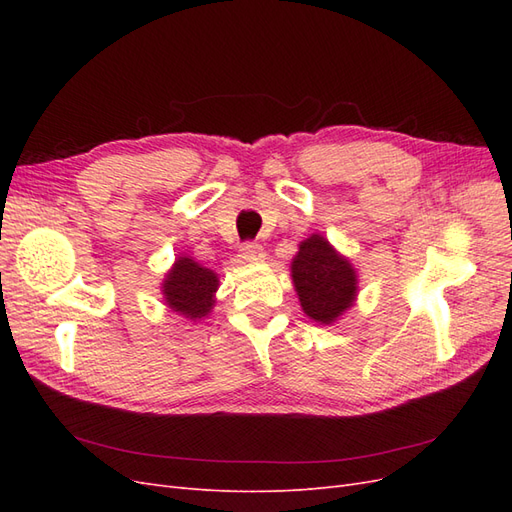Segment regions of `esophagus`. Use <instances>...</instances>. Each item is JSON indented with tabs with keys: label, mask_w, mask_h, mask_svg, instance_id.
<instances>
[{
	"label": "esophagus",
	"mask_w": 512,
	"mask_h": 512,
	"mask_svg": "<svg viewBox=\"0 0 512 512\" xmlns=\"http://www.w3.org/2000/svg\"><path fill=\"white\" fill-rule=\"evenodd\" d=\"M239 256H241L245 262H256V260L262 258V245H260V243H254V241H245V243L241 245Z\"/></svg>",
	"instance_id": "esophagus-1"
}]
</instances>
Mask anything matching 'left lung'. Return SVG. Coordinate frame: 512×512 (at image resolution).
<instances>
[{
    "label": "left lung",
    "mask_w": 512,
    "mask_h": 512,
    "mask_svg": "<svg viewBox=\"0 0 512 512\" xmlns=\"http://www.w3.org/2000/svg\"><path fill=\"white\" fill-rule=\"evenodd\" d=\"M292 280L303 312L322 324L335 322L356 297L352 265L320 235L301 243L292 260Z\"/></svg>",
    "instance_id": "left-lung-1"
}]
</instances>
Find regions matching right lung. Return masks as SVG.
<instances>
[{"label": "right lung", "instance_id": "1", "mask_svg": "<svg viewBox=\"0 0 512 512\" xmlns=\"http://www.w3.org/2000/svg\"><path fill=\"white\" fill-rule=\"evenodd\" d=\"M218 275L200 267L192 258H179L164 280V299L185 318H203L213 305Z\"/></svg>", "mask_w": 512, "mask_h": 512}]
</instances>
